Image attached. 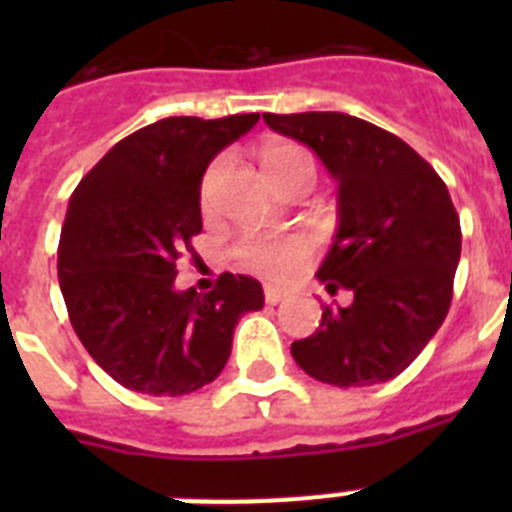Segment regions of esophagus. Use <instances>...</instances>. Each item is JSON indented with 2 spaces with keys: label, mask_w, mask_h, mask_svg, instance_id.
<instances>
[{
  "label": "esophagus",
  "mask_w": 512,
  "mask_h": 512,
  "mask_svg": "<svg viewBox=\"0 0 512 512\" xmlns=\"http://www.w3.org/2000/svg\"><path fill=\"white\" fill-rule=\"evenodd\" d=\"M265 303L268 305H276V303H281V300H284V297H287V292H284V289H279V287H271V284H265Z\"/></svg>",
  "instance_id": "34e87169"
}]
</instances>
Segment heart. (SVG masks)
I'll return each instance as SVG.
<instances>
[{
  "mask_svg": "<svg viewBox=\"0 0 512 512\" xmlns=\"http://www.w3.org/2000/svg\"><path fill=\"white\" fill-rule=\"evenodd\" d=\"M265 170L268 177L273 180V185L287 180V177L295 175H311L313 177V159L311 154L300 146H292V143H279V146H271L265 151ZM220 172H223V162L212 164L201 180V207H212V199H215L217 180H220ZM313 244L311 236H303V233H295V236H284V239H247L241 241L236 255H239L241 265L249 268L257 276H265V279L284 281L292 279L295 273H300L308 265V260L313 257Z\"/></svg>",
  "mask_w": 512,
  "mask_h": 512,
  "instance_id": "1",
  "label": "heart"
}]
</instances>
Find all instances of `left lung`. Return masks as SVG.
Returning <instances> with one entry per match:
<instances>
[{
	"label": "left lung",
	"mask_w": 512,
	"mask_h": 512,
	"mask_svg": "<svg viewBox=\"0 0 512 512\" xmlns=\"http://www.w3.org/2000/svg\"><path fill=\"white\" fill-rule=\"evenodd\" d=\"M271 130L316 151L337 180V225L319 276V329L292 342L297 366L335 388L380 385L420 356L452 305L462 231L446 183L412 146L337 111L263 114Z\"/></svg>",
	"instance_id": "obj_1"
}]
</instances>
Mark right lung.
<instances>
[{"instance_id":"1","label":"right lung","mask_w":512,"mask_h":512,"mask_svg":"<svg viewBox=\"0 0 512 512\" xmlns=\"http://www.w3.org/2000/svg\"><path fill=\"white\" fill-rule=\"evenodd\" d=\"M260 114L170 116L119 140L76 185L58 244L68 319L103 372L148 396H185L223 372L233 327L265 303L252 276L177 292L201 233V177Z\"/></svg>"}]
</instances>
